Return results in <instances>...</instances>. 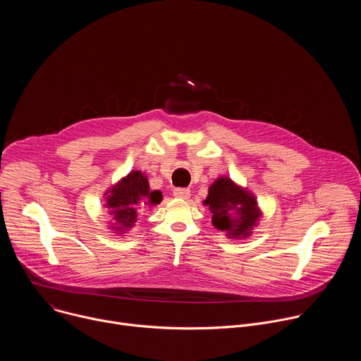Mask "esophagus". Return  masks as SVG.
I'll use <instances>...</instances> for the list:
<instances>
[{
	"mask_svg": "<svg viewBox=\"0 0 361 361\" xmlns=\"http://www.w3.org/2000/svg\"><path fill=\"white\" fill-rule=\"evenodd\" d=\"M174 197H178V198H188L190 197V190L188 188H174L173 191Z\"/></svg>",
	"mask_w": 361,
	"mask_h": 361,
	"instance_id": "esophagus-1",
	"label": "esophagus"
}]
</instances>
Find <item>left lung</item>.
<instances>
[{
	"mask_svg": "<svg viewBox=\"0 0 361 361\" xmlns=\"http://www.w3.org/2000/svg\"><path fill=\"white\" fill-rule=\"evenodd\" d=\"M212 212L213 224L231 237H247L260 217L255 198L228 178H217L204 201Z\"/></svg>",
	"mask_w": 361,
	"mask_h": 361,
	"instance_id": "obj_1",
	"label": "left lung"
}]
</instances>
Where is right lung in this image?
Returning <instances> with one entry per match:
<instances>
[{
	"mask_svg": "<svg viewBox=\"0 0 361 361\" xmlns=\"http://www.w3.org/2000/svg\"><path fill=\"white\" fill-rule=\"evenodd\" d=\"M161 198L163 194L159 190H149L148 180L142 173L134 171L111 188L107 207L111 209V214L121 226L117 228H130L137 221V209L159 204Z\"/></svg>",
	"mask_w": 361,
	"mask_h": 361,
	"instance_id": "add662e5",
	"label": "right lung"
}]
</instances>
